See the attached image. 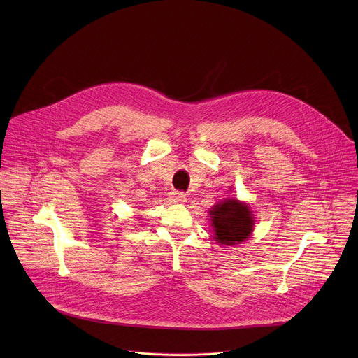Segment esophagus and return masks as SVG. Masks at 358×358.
Masks as SVG:
<instances>
[{"label":"esophagus","mask_w":358,"mask_h":358,"mask_svg":"<svg viewBox=\"0 0 358 358\" xmlns=\"http://www.w3.org/2000/svg\"><path fill=\"white\" fill-rule=\"evenodd\" d=\"M169 201L173 202V203H182L187 201L185 198V194L184 192H180V191H173L169 196Z\"/></svg>","instance_id":"esophagus-1"}]
</instances>
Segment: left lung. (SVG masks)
I'll return each instance as SVG.
<instances>
[{"instance_id":"obj_1","label":"left lung","mask_w":358,"mask_h":358,"mask_svg":"<svg viewBox=\"0 0 358 358\" xmlns=\"http://www.w3.org/2000/svg\"><path fill=\"white\" fill-rule=\"evenodd\" d=\"M214 239L220 245L234 246L249 238L253 231V215L246 203L227 198L210 211Z\"/></svg>"}]
</instances>
